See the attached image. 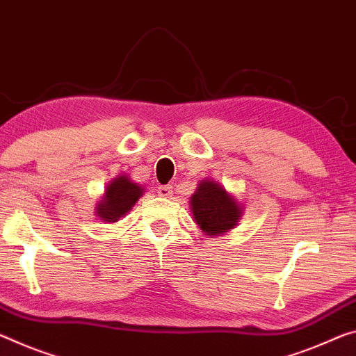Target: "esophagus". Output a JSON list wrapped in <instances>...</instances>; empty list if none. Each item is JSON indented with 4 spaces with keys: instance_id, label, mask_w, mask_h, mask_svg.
<instances>
[{
    "instance_id": "obj_1",
    "label": "esophagus",
    "mask_w": 356,
    "mask_h": 356,
    "mask_svg": "<svg viewBox=\"0 0 356 356\" xmlns=\"http://www.w3.org/2000/svg\"><path fill=\"white\" fill-rule=\"evenodd\" d=\"M156 193L163 196V198H169V196L172 195V187L171 185H160V187L156 188Z\"/></svg>"
}]
</instances>
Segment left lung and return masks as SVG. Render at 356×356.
<instances>
[{
  "mask_svg": "<svg viewBox=\"0 0 356 356\" xmlns=\"http://www.w3.org/2000/svg\"><path fill=\"white\" fill-rule=\"evenodd\" d=\"M191 213L206 236L228 233L242 216V206L222 185L213 180H201L198 190L190 198Z\"/></svg>",
  "mask_w": 356,
  "mask_h": 356,
  "instance_id": "left-lung-1",
  "label": "left lung"
}]
</instances>
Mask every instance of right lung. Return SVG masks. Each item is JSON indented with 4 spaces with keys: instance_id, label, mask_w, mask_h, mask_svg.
Masks as SVG:
<instances>
[{
    "instance_id": "1",
    "label": "right lung",
    "mask_w": 356,
    "mask_h": 356,
    "mask_svg": "<svg viewBox=\"0 0 356 356\" xmlns=\"http://www.w3.org/2000/svg\"><path fill=\"white\" fill-rule=\"evenodd\" d=\"M143 193L144 188L139 184L120 174L107 185L104 196L97 204V216L104 222H118L131 211Z\"/></svg>"
}]
</instances>
